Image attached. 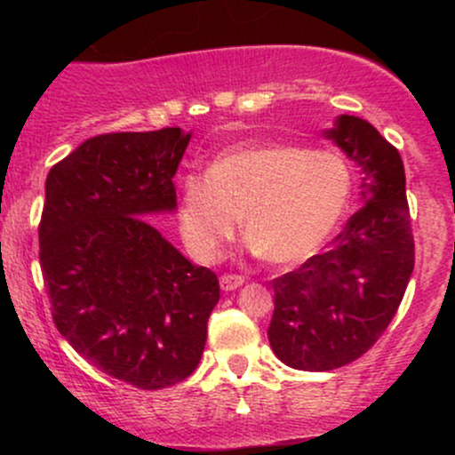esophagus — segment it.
<instances>
[{"label":"esophagus","mask_w":455,"mask_h":455,"mask_svg":"<svg viewBox=\"0 0 455 455\" xmlns=\"http://www.w3.org/2000/svg\"><path fill=\"white\" fill-rule=\"evenodd\" d=\"M243 275H237V274H224L220 278V289L222 291H235L239 289V286L243 284Z\"/></svg>","instance_id":"obj_1"}]
</instances>
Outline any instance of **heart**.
I'll use <instances>...</instances> for the list:
<instances>
[{"instance_id":"obj_1","label":"heart","mask_w":455,"mask_h":455,"mask_svg":"<svg viewBox=\"0 0 455 455\" xmlns=\"http://www.w3.org/2000/svg\"><path fill=\"white\" fill-rule=\"evenodd\" d=\"M351 190V166L336 151L278 140L233 145L213 156L205 175L181 180L177 228L192 257L213 263L242 218L254 252L295 265L336 231Z\"/></svg>"}]
</instances>
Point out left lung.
I'll return each instance as SVG.
<instances>
[{
  "label": "left lung",
  "mask_w": 455,
  "mask_h": 455,
  "mask_svg": "<svg viewBox=\"0 0 455 455\" xmlns=\"http://www.w3.org/2000/svg\"><path fill=\"white\" fill-rule=\"evenodd\" d=\"M325 137L362 171L363 205L327 252L271 282L269 344L282 363L306 372L342 368L370 351L398 312L415 267L398 149L355 115H340Z\"/></svg>",
  "instance_id": "obj_1"
}]
</instances>
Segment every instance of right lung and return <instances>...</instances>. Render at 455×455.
Masks as SVG:
<instances>
[{
  "label": "right lung",
  "instance_id": "right-lung-1",
  "mask_svg": "<svg viewBox=\"0 0 455 455\" xmlns=\"http://www.w3.org/2000/svg\"><path fill=\"white\" fill-rule=\"evenodd\" d=\"M190 137L98 134L46 175L38 237L55 327L100 372L139 389L195 372L220 299L218 275L148 222L177 207L173 177Z\"/></svg>",
  "mask_w": 455,
  "mask_h": 455
}]
</instances>
